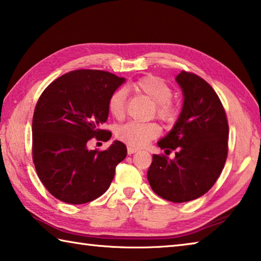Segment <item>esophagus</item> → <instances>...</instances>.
<instances>
[{
	"instance_id": "esophagus-1",
	"label": "esophagus",
	"mask_w": 261,
	"mask_h": 261,
	"mask_svg": "<svg viewBox=\"0 0 261 261\" xmlns=\"http://www.w3.org/2000/svg\"><path fill=\"white\" fill-rule=\"evenodd\" d=\"M137 151H138V149H137V148H134V147H131V146L127 147V154H129V155H131V154L136 153Z\"/></svg>"
}]
</instances>
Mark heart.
Returning a JSON list of instances; mask_svg holds the SVG:
<instances>
[{"mask_svg": "<svg viewBox=\"0 0 261 261\" xmlns=\"http://www.w3.org/2000/svg\"><path fill=\"white\" fill-rule=\"evenodd\" d=\"M131 88L140 93L146 94L155 102L158 116L165 121H171L175 116V109L170 103L171 88L156 76H145L131 84ZM108 109L115 118H122L125 113V92L118 88L113 92L108 100ZM161 129L156 123L130 121L118 127L116 135L118 139L134 147H143L152 139L160 135Z\"/></svg>", "mask_w": 261, "mask_h": 261, "instance_id": "1", "label": "heart"}]
</instances>
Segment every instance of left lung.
Wrapping results in <instances>:
<instances>
[{"label":"left lung","instance_id":"1","mask_svg":"<svg viewBox=\"0 0 261 261\" xmlns=\"http://www.w3.org/2000/svg\"><path fill=\"white\" fill-rule=\"evenodd\" d=\"M183 93L177 121L158 141L161 149L174 151V160L153 155L147 179L158 196L173 202L197 199L213 187L228 154L229 127L218 94L197 74L176 76Z\"/></svg>","mask_w":261,"mask_h":261}]
</instances>
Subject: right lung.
I'll list each match as a JSON object with an SVG mask.
<instances>
[{
  "mask_svg": "<svg viewBox=\"0 0 261 261\" xmlns=\"http://www.w3.org/2000/svg\"><path fill=\"white\" fill-rule=\"evenodd\" d=\"M125 78L101 70H76L48 86L35 106L32 122L33 162L53 196L79 205L99 198L110 187L126 146L115 140L102 152L90 151L92 138L109 140L101 130L108 100Z\"/></svg>",
  "mask_w": 261,
  "mask_h": 261,
  "instance_id": "1",
  "label": "right lung"
}]
</instances>
